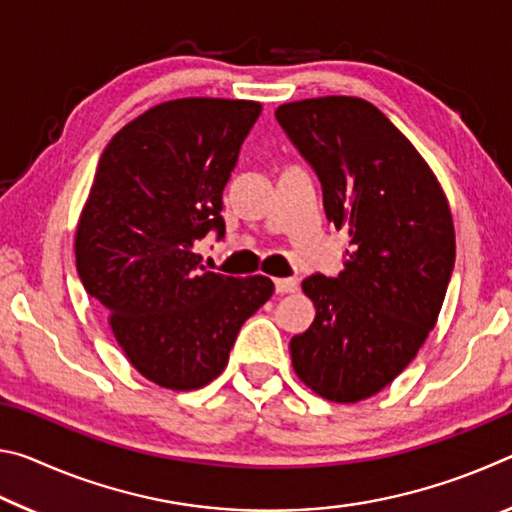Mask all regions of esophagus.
<instances>
[{"label": "esophagus", "instance_id": "esophagus-1", "mask_svg": "<svg viewBox=\"0 0 512 512\" xmlns=\"http://www.w3.org/2000/svg\"><path fill=\"white\" fill-rule=\"evenodd\" d=\"M298 289L296 277H277L275 280V291L277 293H293Z\"/></svg>", "mask_w": 512, "mask_h": 512}]
</instances>
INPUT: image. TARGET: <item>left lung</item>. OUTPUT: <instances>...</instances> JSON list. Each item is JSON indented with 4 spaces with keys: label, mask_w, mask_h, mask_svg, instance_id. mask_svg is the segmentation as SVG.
Here are the masks:
<instances>
[{
    "label": "left lung",
    "mask_w": 512,
    "mask_h": 512,
    "mask_svg": "<svg viewBox=\"0 0 512 512\" xmlns=\"http://www.w3.org/2000/svg\"><path fill=\"white\" fill-rule=\"evenodd\" d=\"M275 117L318 173L327 221L352 246L339 277L302 282L316 318L291 339L293 370L329 402L368 400L409 366L438 320L456 257L447 196L366 99L291 101Z\"/></svg>",
    "instance_id": "left-lung-1"
}]
</instances>
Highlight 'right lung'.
Here are the masks:
<instances>
[{"mask_svg":"<svg viewBox=\"0 0 512 512\" xmlns=\"http://www.w3.org/2000/svg\"><path fill=\"white\" fill-rule=\"evenodd\" d=\"M262 112L244 99L158 103L103 151L76 225V271L142 377L196 391L228 366L241 325L273 296L264 275L205 271L196 241L225 235L223 187Z\"/></svg>","mask_w":512,"mask_h":512,"instance_id":"add662e5","label":"right lung"}]
</instances>
